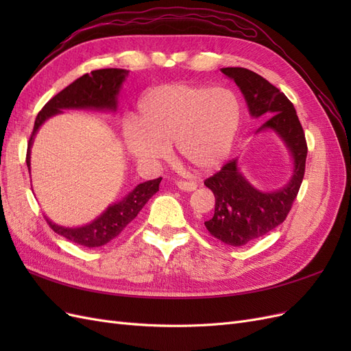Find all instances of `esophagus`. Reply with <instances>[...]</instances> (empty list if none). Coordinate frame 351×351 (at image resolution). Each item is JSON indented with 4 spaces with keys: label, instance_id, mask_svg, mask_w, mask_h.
I'll use <instances>...</instances> for the list:
<instances>
[{
    "label": "esophagus",
    "instance_id": "34e87169",
    "mask_svg": "<svg viewBox=\"0 0 351 351\" xmlns=\"http://www.w3.org/2000/svg\"><path fill=\"white\" fill-rule=\"evenodd\" d=\"M177 187L180 190H183V192H193V190H196L197 184L193 182H177Z\"/></svg>",
    "mask_w": 351,
    "mask_h": 351
}]
</instances>
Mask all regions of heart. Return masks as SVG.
<instances>
[{
	"instance_id": "1",
	"label": "heart",
	"mask_w": 351,
	"mask_h": 351,
	"mask_svg": "<svg viewBox=\"0 0 351 351\" xmlns=\"http://www.w3.org/2000/svg\"><path fill=\"white\" fill-rule=\"evenodd\" d=\"M241 124L234 92L202 84L168 83L147 90L137 105V124L127 123V151L145 167H156L171 156L200 173L218 169L231 155Z\"/></svg>"
}]
</instances>
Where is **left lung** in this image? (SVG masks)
<instances>
[{"label":"left lung","mask_w":351,"mask_h":351,"mask_svg":"<svg viewBox=\"0 0 351 351\" xmlns=\"http://www.w3.org/2000/svg\"><path fill=\"white\" fill-rule=\"evenodd\" d=\"M221 73L237 84L252 119L267 120L256 133L277 134L291 159L290 178L278 189L253 186L241 171L239 158L205 182L215 196L206 230L228 246L239 247L268 234L289 215L303 182L307 145L293 104L278 88L247 69L226 67Z\"/></svg>","instance_id":"8db88e82"}]
</instances>
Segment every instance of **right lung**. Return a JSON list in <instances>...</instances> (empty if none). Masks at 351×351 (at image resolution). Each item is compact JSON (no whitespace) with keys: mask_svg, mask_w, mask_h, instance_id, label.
Returning a JSON list of instances; mask_svg holds the SVG:
<instances>
[{"mask_svg":"<svg viewBox=\"0 0 351 351\" xmlns=\"http://www.w3.org/2000/svg\"><path fill=\"white\" fill-rule=\"evenodd\" d=\"M127 76H129V70L124 69L95 70L89 74H83L82 77L74 80L66 89H62L54 98L49 99L36 117L34 132H32L27 145L26 164L29 173L30 149L42 124L51 119V117L61 114L64 110H93L112 114L117 112V110H119L120 90ZM161 180L162 178L159 177L137 184L129 195H125L120 202L110 205L97 219H93L86 226L64 227L56 224L48 217L45 218L49 227L57 234L84 247H99L119 236L129 226V222L137 217V214L146 205V202L159 190Z\"/></svg>","mask_w":351,"mask_h":351,"instance_id":"obj_1","label":"right lung"}]
</instances>
